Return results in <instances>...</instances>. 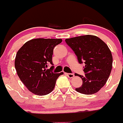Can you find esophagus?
Returning a JSON list of instances; mask_svg holds the SVG:
<instances>
[{"mask_svg":"<svg viewBox=\"0 0 123 123\" xmlns=\"http://www.w3.org/2000/svg\"><path fill=\"white\" fill-rule=\"evenodd\" d=\"M67 75L69 78H70V79H71V78L74 77V74H72V73H67Z\"/></svg>","mask_w":123,"mask_h":123,"instance_id":"1","label":"esophagus"}]
</instances>
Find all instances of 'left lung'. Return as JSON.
Listing matches in <instances>:
<instances>
[{
	"instance_id": "obj_1",
	"label": "left lung",
	"mask_w": 123,
	"mask_h": 123,
	"mask_svg": "<svg viewBox=\"0 0 123 123\" xmlns=\"http://www.w3.org/2000/svg\"><path fill=\"white\" fill-rule=\"evenodd\" d=\"M65 42L76 55L79 63L85 64V76L75 74L83 80L82 86L75 90L85 95L99 91L106 84L112 67V54L107 44L93 35L67 38Z\"/></svg>"
}]
</instances>
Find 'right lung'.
<instances>
[{"label":"right lung","instance_id":"obj_1","mask_svg":"<svg viewBox=\"0 0 123 123\" xmlns=\"http://www.w3.org/2000/svg\"><path fill=\"white\" fill-rule=\"evenodd\" d=\"M62 41L61 38H34L26 42L18 50L15 59L17 74L29 91L43 96L54 90L56 81L63 73H54L46 69L52 63L54 48Z\"/></svg>","mask_w":123,"mask_h":123}]
</instances>
